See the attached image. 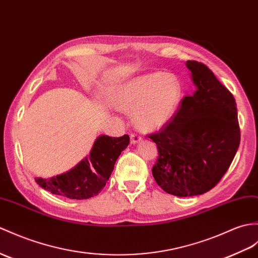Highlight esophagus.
I'll list each match as a JSON object with an SVG mask.
<instances>
[{
  "instance_id": "1",
  "label": "esophagus",
  "mask_w": 258,
  "mask_h": 258,
  "mask_svg": "<svg viewBox=\"0 0 258 258\" xmlns=\"http://www.w3.org/2000/svg\"><path fill=\"white\" fill-rule=\"evenodd\" d=\"M141 141H142V137L140 135H137L135 133L131 134V143L132 144H137V143L141 142Z\"/></svg>"
}]
</instances>
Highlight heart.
Returning <instances> with one entry per match:
<instances>
[{
    "label": "heart",
    "mask_w": 258,
    "mask_h": 258,
    "mask_svg": "<svg viewBox=\"0 0 258 258\" xmlns=\"http://www.w3.org/2000/svg\"><path fill=\"white\" fill-rule=\"evenodd\" d=\"M183 95L184 89L178 77L154 71L124 82L116 89L114 100L121 110L133 112L137 127L154 132L172 121Z\"/></svg>",
    "instance_id": "obj_1"
}]
</instances>
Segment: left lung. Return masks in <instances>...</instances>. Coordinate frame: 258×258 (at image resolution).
I'll return each instance as SVG.
<instances>
[{
  "label": "left lung",
  "instance_id": "8db88e82",
  "mask_svg": "<svg viewBox=\"0 0 258 258\" xmlns=\"http://www.w3.org/2000/svg\"><path fill=\"white\" fill-rule=\"evenodd\" d=\"M196 90L172 121L149 139L158 147L153 176L177 197L208 192L224 176L241 140L236 102L206 64L185 62Z\"/></svg>",
  "mask_w": 258,
  "mask_h": 258
}]
</instances>
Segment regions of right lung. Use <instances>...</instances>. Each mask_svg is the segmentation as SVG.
Wrapping results in <instances>:
<instances>
[{
  "label": "right lung",
  "instance_id": "1",
  "mask_svg": "<svg viewBox=\"0 0 258 258\" xmlns=\"http://www.w3.org/2000/svg\"><path fill=\"white\" fill-rule=\"evenodd\" d=\"M130 144V136L100 135L93 143L89 156L69 171L49 179L35 178L41 188L69 199H89L105 187L119 155Z\"/></svg>",
  "mask_w": 258,
  "mask_h": 258
}]
</instances>
